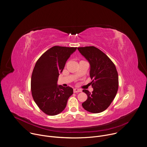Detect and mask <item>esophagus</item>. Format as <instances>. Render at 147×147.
I'll use <instances>...</instances> for the list:
<instances>
[{
    "label": "esophagus",
    "mask_w": 147,
    "mask_h": 147,
    "mask_svg": "<svg viewBox=\"0 0 147 147\" xmlns=\"http://www.w3.org/2000/svg\"><path fill=\"white\" fill-rule=\"evenodd\" d=\"M82 91L81 89H77V88H74L73 89V92L74 93H77V92H81Z\"/></svg>",
    "instance_id": "esophagus-1"
}]
</instances>
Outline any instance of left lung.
I'll return each mask as SVG.
<instances>
[{
  "label": "left lung",
  "mask_w": 147,
  "mask_h": 147,
  "mask_svg": "<svg viewBox=\"0 0 147 147\" xmlns=\"http://www.w3.org/2000/svg\"><path fill=\"white\" fill-rule=\"evenodd\" d=\"M80 53L90 64L92 93L84 89L87 100L82 106L92 113H99L106 110L111 105L118 89V74L111 60L101 50L94 46L78 47Z\"/></svg>",
  "instance_id": "left-lung-1"
}]
</instances>
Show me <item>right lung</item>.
I'll return each instance as SVG.
<instances>
[{
    "label": "right lung",
    "instance_id": "obj_1",
    "mask_svg": "<svg viewBox=\"0 0 147 147\" xmlns=\"http://www.w3.org/2000/svg\"><path fill=\"white\" fill-rule=\"evenodd\" d=\"M77 47L54 46L37 61L31 77L33 99L39 109L48 115H55L65 109L73 88L58 85L67 60Z\"/></svg>",
    "mask_w": 147,
    "mask_h": 147
}]
</instances>
